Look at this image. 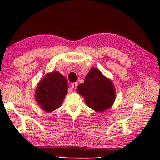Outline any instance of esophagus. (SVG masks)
<instances>
[{
  "instance_id": "1",
  "label": "esophagus",
  "mask_w": 160,
  "mask_h": 160,
  "mask_svg": "<svg viewBox=\"0 0 160 160\" xmlns=\"http://www.w3.org/2000/svg\"><path fill=\"white\" fill-rule=\"evenodd\" d=\"M78 86V83L77 82H73L71 83V87L73 88V89H76Z\"/></svg>"
}]
</instances>
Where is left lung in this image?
Wrapping results in <instances>:
<instances>
[{"mask_svg":"<svg viewBox=\"0 0 160 160\" xmlns=\"http://www.w3.org/2000/svg\"><path fill=\"white\" fill-rule=\"evenodd\" d=\"M77 91L84 98L87 106L97 112L108 109L115 99L112 81L103 76L96 68L91 69L84 83L78 85Z\"/></svg>","mask_w":160,"mask_h":160,"instance_id":"obj_1","label":"left lung"}]
</instances>
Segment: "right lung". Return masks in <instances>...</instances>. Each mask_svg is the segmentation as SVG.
Masks as SVG:
<instances>
[{
    "mask_svg": "<svg viewBox=\"0 0 160 160\" xmlns=\"http://www.w3.org/2000/svg\"><path fill=\"white\" fill-rule=\"evenodd\" d=\"M68 82L58 71L47 73L39 82L36 89V100L46 112L59 108L67 93Z\"/></svg>",
    "mask_w": 160,
    "mask_h": 160,
    "instance_id": "obj_1",
    "label": "right lung"
}]
</instances>
